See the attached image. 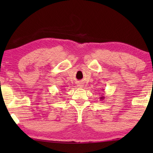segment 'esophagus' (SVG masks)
Here are the masks:
<instances>
[{"label": "esophagus", "mask_w": 153, "mask_h": 153, "mask_svg": "<svg viewBox=\"0 0 153 153\" xmlns=\"http://www.w3.org/2000/svg\"><path fill=\"white\" fill-rule=\"evenodd\" d=\"M79 86V88H82V84H78V86Z\"/></svg>", "instance_id": "34e87169"}]
</instances>
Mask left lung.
Segmentation results:
<instances>
[{"label":"left lung","mask_w":153,"mask_h":153,"mask_svg":"<svg viewBox=\"0 0 153 153\" xmlns=\"http://www.w3.org/2000/svg\"><path fill=\"white\" fill-rule=\"evenodd\" d=\"M100 100H104L105 99V97H101L100 98Z\"/></svg>","instance_id":"8db88e82"}]
</instances>
